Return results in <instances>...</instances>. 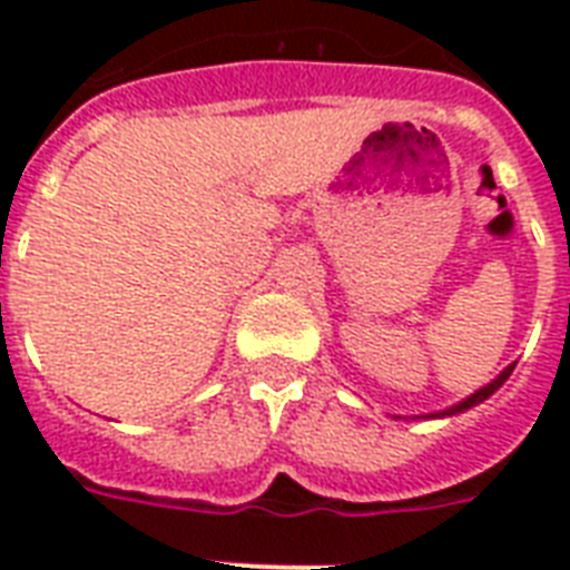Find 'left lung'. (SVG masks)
<instances>
[{
    "label": "left lung",
    "instance_id": "8db88e82",
    "mask_svg": "<svg viewBox=\"0 0 570 570\" xmlns=\"http://www.w3.org/2000/svg\"><path fill=\"white\" fill-rule=\"evenodd\" d=\"M512 370H514V364H509L503 370V373L497 375L494 381H488L485 387H479L476 393H470L468 399H461L459 405H452V407H446V411H434V414H423V416H414V420H441V416H455V414H464V411H470V407H476L479 402H485L488 396H494L497 390L503 387V381L509 379V375H512Z\"/></svg>",
    "mask_w": 570,
    "mask_h": 570
}]
</instances>
